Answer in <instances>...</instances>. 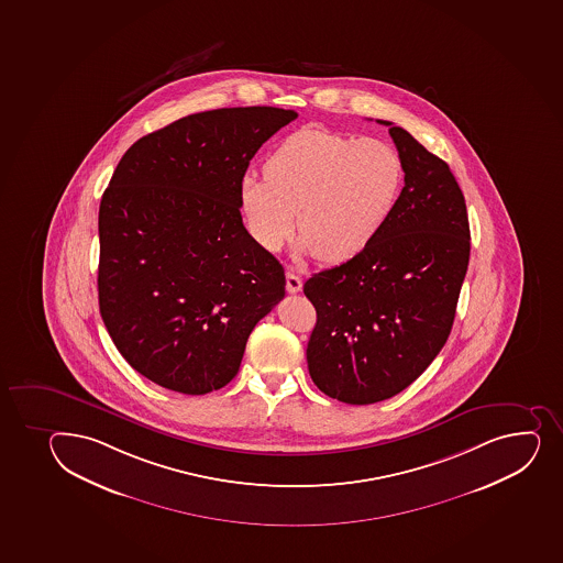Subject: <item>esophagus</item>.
<instances>
[{
    "label": "esophagus",
    "instance_id": "obj_1",
    "mask_svg": "<svg viewBox=\"0 0 563 563\" xmlns=\"http://www.w3.org/2000/svg\"><path fill=\"white\" fill-rule=\"evenodd\" d=\"M286 290L290 291V294H299L302 290V278L297 273L291 272V269L286 272Z\"/></svg>",
    "mask_w": 563,
    "mask_h": 563
}]
</instances>
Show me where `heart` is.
<instances>
[{"label":"heart","mask_w":563,"mask_h":563,"mask_svg":"<svg viewBox=\"0 0 563 563\" xmlns=\"http://www.w3.org/2000/svg\"><path fill=\"white\" fill-rule=\"evenodd\" d=\"M245 177L238 199L262 250L277 253L297 231L299 251L325 264L360 255L380 234L400 198L399 153L377 139H347L305 128L283 140Z\"/></svg>","instance_id":"b5f03b06"}]
</instances>
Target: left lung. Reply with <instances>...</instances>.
Listing matches in <instances>:
<instances>
[{"label": "left lung", "mask_w": 563, "mask_h": 563, "mask_svg": "<svg viewBox=\"0 0 563 563\" xmlns=\"http://www.w3.org/2000/svg\"><path fill=\"white\" fill-rule=\"evenodd\" d=\"M388 125L405 186L388 223L360 255L305 283L318 321L308 340L313 384L347 405L408 388L451 334L470 264L464 194L445 161Z\"/></svg>", "instance_id": "1"}]
</instances>
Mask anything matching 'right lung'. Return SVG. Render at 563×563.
<instances>
[{"label":"right lung","mask_w":563,"mask_h":563,"mask_svg":"<svg viewBox=\"0 0 563 563\" xmlns=\"http://www.w3.org/2000/svg\"><path fill=\"white\" fill-rule=\"evenodd\" d=\"M296 118L275 107L198 112L142 136L114 169L99 205V312L151 383L223 388L285 297V269L245 229L238 191L256 151Z\"/></svg>","instance_id":"right-lung-1"}]
</instances>
